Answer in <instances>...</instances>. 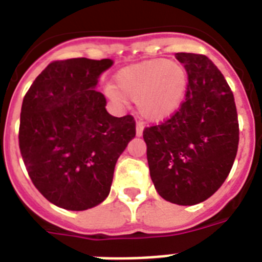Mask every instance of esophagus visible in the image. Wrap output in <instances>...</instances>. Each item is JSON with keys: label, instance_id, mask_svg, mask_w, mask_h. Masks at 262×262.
Masks as SVG:
<instances>
[{"label": "esophagus", "instance_id": "1", "mask_svg": "<svg viewBox=\"0 0 262 262\" xmlns=\"http://www.w3.org/2000/svg\"><path fill=\"white\" fill-rule=\"evenodd\" d=\"M142 132H144V124L142 122H137L136 124V135H137V137L142 136Z\"/></svg>", "mask_w": 262, "mask_h": 262}]
</instances>
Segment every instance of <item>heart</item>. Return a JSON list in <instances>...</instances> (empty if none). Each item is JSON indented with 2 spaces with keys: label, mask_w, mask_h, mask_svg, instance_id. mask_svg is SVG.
<instances>
[{
  "label": "heart",
  "mask_w": 262,
  "mask_h": 262,
  "mask_svg": "<svg viewBox=\"0 0 262 262\" xmlns=\"http://www.w3.org/2000/svg\"><path fill=\"white\" fill-rule=\"evenodd\" d=\"M116 84L106 87V95L124 106L137 102L138 112L148 121H163L173 116L186 99L188 74L180 63L150 59L120 70Z\"/></svg>",
  "instance_id": "1"
}]
</instances>
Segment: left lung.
I'll return each mask as SVG.
<instances>
[{
  "label": "left lung",
  "mask_w": 262,
  "mask_h": 262,
  "mask_svg": "<svg viewBox=\"0 0 262 262\" xmlns=\"http://www.w3.org/2000/svg\"><path fill=\"white\" fill-rule=\"evenodd\" d=\"M176 59L188 74L186 99L169 120L142 136L159 195L192 206L216 192L230 173L239 127L234 95L216 66L205 55L179 52Z\"/></svg>",
  "instance_id": "obj_1"
}]
</instances>
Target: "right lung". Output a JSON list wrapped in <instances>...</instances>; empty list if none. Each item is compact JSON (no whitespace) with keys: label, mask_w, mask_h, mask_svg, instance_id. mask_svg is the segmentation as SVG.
<instances>
[{"label":"right lung","mask_w":262,"mask_h":262,"mask_svg":"<svg viewBox=\"0 0 262 262\" xmlns=\"http://www.w3.org/2000/svg\"><path fill=\"white\" fill-rule=\"evenodd\" d=\"M112 59L54 61L32 83L21 106L18 142L32 183L71 211L105 201L118 157L136 136L132 116L113 117L95 90Z\"/></svg>","instance_id":"add662e5"}]
</instances>
